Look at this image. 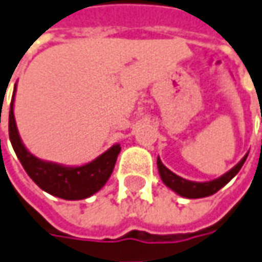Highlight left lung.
I'll return each instance as SVG.
<instances>
[{"label": "left lung", "mask_w": 262, "mask_h": 262, "mask_svg": "<svg viewBox=\"0 0 262 262\" xmlns=\"http://www.w3.org/2000/svg\"><path fill=\"white\" fill-rule=\"evenodd\" d=\"M247 157H248V152L244 156V159L235 167H232L229 171H226L225 174H222L215 180H210V182H192V180H186L183 177L177 176L161 163L160 157L157 159V167H159L160 177H161L163 183L170 187L173 192H176L177 194L187 198V199H199V198H206V196L216 193L228 182H231L233 177L236 176V173L241 170Z\"/></svg>", "instance_id": "1"}]
</instances>
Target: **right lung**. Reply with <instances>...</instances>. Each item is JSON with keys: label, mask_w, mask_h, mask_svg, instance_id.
Listing matches in <instances>:
<instances>
[{"label": "right lung", "mask_w": 262, "mask_h": 262, "mask_svg": "<svg viewBox=\"0 0 262 262\" xmlns=\"http://www.w3.org/2000/svg\"><path fill=\"white\" fill-rule=\"evenodd\" d=\"M14 96H15V88L12 92L11 105H10L8 133H10L12 148L24 170L31 177V180L41 190L66 201L86 199L98 190H101L112 174L117 157L121 151V145L114 144L110 150L102 152L99 157L78 167L63 166L59 163L38 159L33 156L21 141L14 118Z\"/></svg>", "instance_id": "obj_1"}]
</instances>
